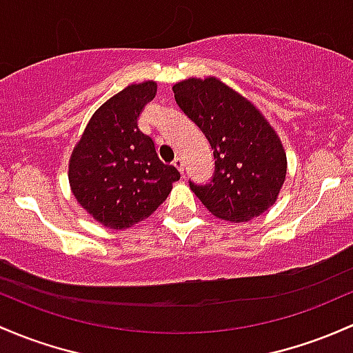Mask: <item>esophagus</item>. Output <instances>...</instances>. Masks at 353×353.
<instances>
[{"instance_id": "esophagus-1", "label": "esophagus", "mask_w": 353, "mask_h": 353, "mask_svg": "<svg viewBox=\"0 0 353 353\" xmlns=\"http://www.w3.org/2000/svg\"><path fill=\"white\" fill-rule=\"evenodd\" d=\"M174 165L177 167V170H179L181 174H184V161L181 157H177L176 161H174Z\"/></svg>"}]
</instances>
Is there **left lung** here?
<instances>
[{"mask_svg":"<svg viewBox=\"0 0 353 353\" xmlns=\"http://www.w3.org/2000/svg\"><path fill=\"white\" fill-rule=\"evenodd\" d=\"M174 98L213 148L210 184L189 181L208 211L242 223L276 203L285 181L288 161L281 139L247 98L216 77L174 84Z\"/></svg>","mask_w":353,"mask_h":353,"instance_id":"1","label":"left lung"}]
</instances>
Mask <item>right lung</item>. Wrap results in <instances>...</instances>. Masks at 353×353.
<instances>
[{
  "mask_svg": "<svg viewBox=\"0 0 353 353\" xmlns=\"http://www.w3.org/2000/svg\"><path fill=\"white\" fill-rule=\"evenodd\" d=\"M157 83L130 84L99 106L69 161V183L77 203L101 225L125 230L150 216L181 174L165 165L150 137L139 130L143 106Z\"/></svg>",
  "mask_w": 353,
  "mask_h": 353,
  "instance_id": "add662e5",
  "label": "right lung"
}]
</instances>
